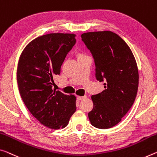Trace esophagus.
<instances>
[{
	"mask_svg": "<svg viewBox=\"0 0 157 157\" xmlns=\"http://www.w3.org/2000/svg\"><path fill=\"white\" fill-rule=\"evenodd\" d=\"M86 96H77V99L79 101H81V100H83L84 98H85Z\"/></svg>",
	"mask_w": 157,
	"mask_h": 157,
	"instance_id": "34e87169",
	"label": "esophagus"
}]
</instances>
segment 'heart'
<instances>
[{"mask_svg": "<svg viewBox=\"0 0 157 157\" xmlns=\"http://www.w3.org/2000/svg\"><path fill=\"white\" fill-rule=\"evenodd\" d=\"M85 56V55H84V54H79V55H78V57H80V56Z\"/></svg>", "mask_w": 157, "mask_h": 157, "instance_id": "b5f03b06", "label": "heart"}]
</instances>
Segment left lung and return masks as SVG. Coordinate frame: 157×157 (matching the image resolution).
<instances>
[{
    "instance_id": "1",
    "label": "left lung",
    "mask_w": 157,
    "mask_h": 157,
    "mask_svg": "<svg viewBox=\"0 0 157 157\" xmlns=\"http://www.w3.org/2000/svg\"><path fill=\"white\" fill-rule=\"evenodd\" d=\"M94 59L96 78L105 82L103 90L91 96L94 108L88 114L94 127L106 129L119 122L133 105L138 88V70L130 47L112 31L81 35Z\"/></svg>"
}]
</instances>
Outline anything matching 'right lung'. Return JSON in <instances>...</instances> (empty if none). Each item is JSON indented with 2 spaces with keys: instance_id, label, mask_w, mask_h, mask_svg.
Masks as SVG:
<instances>
[{
  "instance_id": "add662e5",
  "label": "right lung",
  "mask_w": 157,
  "mask_h": 157,
  "mask_svg": "<svg viewBox=\"0 0 157 157\" xmlns=\"http://www.w3.org/2000/svg\"><path fill=\"white\" fill-rule=\"evenodd\" d=\"M73 33H49L27 44L17 66V83L25 105L47 127L68 125L76 110V97L52 89L54 77L59 75L66 55L76 43Z\"/></svg>"
}]
</instances>
